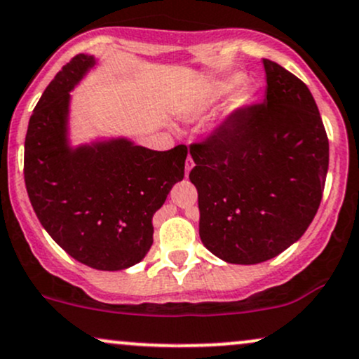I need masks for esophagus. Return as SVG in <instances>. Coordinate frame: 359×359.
Returning a JSON list of instances; mask_svg holds the SVG:
<instances>
[{
  "mask_svg": "<svg viewBox=\"0 0 359 359\" xmlns=\"http://www.w3.org/2000/svg\"><path fill=\"white\" fill-rule=\"evenodd\" d=\"M192 167H194V161H192L191 156H189V158L186 160V177L189 175V172L192 170Z\"/></svg>",
  "mask_w": 359,
  "mask_h": 359,
  "instance_id": "1",
  "label": "esophagus"
}]
</instances>
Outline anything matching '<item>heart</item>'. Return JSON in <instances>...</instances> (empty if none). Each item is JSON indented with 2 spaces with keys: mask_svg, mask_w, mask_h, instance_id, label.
Segmentation results:
<instances>
[{
  "mask_svg": "<svg viewBox=\"0 0 359 359\" xmlns=\"http://www.w3.org/2000/svg\"><path fill=\"white\" fill-rule=\"evenodd\" d=\"M243 83H245V74L243 73H230V74H224L222 78H218V80L212 81V83L208 86L203 93H201L198 100H196L194 104H192V107L189 109L187 116L196 117L199 116V114L206 112V110L216 107V105L226 100L228 97H231L235 91L238 93H234L236 95L230 100L226 114L228 116L237 114L238 110L247 107L252 100V93L247 88L239 90L243 86Z\"/></svg>",
  "mask_w": 359,
  "mask_h": 359,
  "instance_id": "b5f03b06",
  "label": "heart"
}]
</instances>
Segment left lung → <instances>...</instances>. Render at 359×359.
<instances>
[{"label": "left lung", "mask_w": 359, "mask_h": 359, "mask_svg": "<svg viewBox=\"0 0 359 359\" xmlns=\"http://www.w3.org/2000/svg\"><path fill=\"white\" fill-rule=\"evenodd\" d=\"M262 104L231 114L191 144L199 237L230 264H259L293 245L322 201L329 140L309 86L264 59Z\"/></svg>", "instance_id": "8db88e82"}]
</instances>
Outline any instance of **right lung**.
I'll return each instance as SVG.
<instances>
[{
  "label": "right lung",
  "mask_w": 359,
  "mask_h": 359,
  "mask_svg": "<svg viewBox=\"0 0 359 359\" xmlns=\"http://www.w3.org/2000/svg\"><path fill=\"white\" fill-rule=\"evenodd\" d=\"M97 65L78 54L35 105L23 175L39 222L73 259L98 271L141 262L153 243V215L184 179L187 147L155 151L128 137L71 147L69 92Z\"/></svg>",
  "instance_id": "obj_1"
}]
</instances>
